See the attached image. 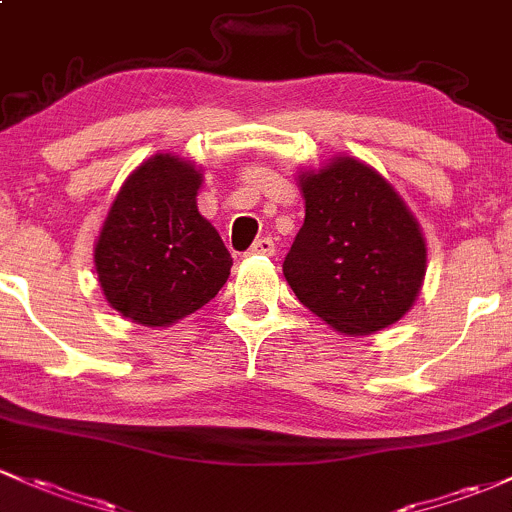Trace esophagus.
<instances>
[{
  "mask_svg": "<svg viewBox=\"0 0 512 512\" xmlns=\"http://www.w3.org/2000/svg\"><path fill=\"white\" fill-rule=\"evenodd\" d=\"M273 251H276V244H273V239H258L254 241V246L249 249L251 256H273Z\"/></svg>",
  "mask_w": 512,
  "mask_h": 512,
  "instance_id": "1",
  "label": "esophagus"
}]
</instances>
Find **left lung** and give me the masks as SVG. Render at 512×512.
Segmentation results:
<instances>
[{
  "instance_id": "1",
  "label": "left lung",
  "mask_w": 512,
  "mask_h": 512,
  "mask_svg": "<svg viewBox=\"0 0 512 512\" xmlns=\"http://www.w3.org/2000/svg\"><path fill=\"white\" fill-rule=\"evenodd\" d=\"M305 224L283 276L298 300L349 337L376 334L412 310L427 244L393 185L354 156L300 170Z\"/></svg>"
}]
</instances>
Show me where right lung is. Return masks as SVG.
Segmentation results:
<instances>
[{
	"label": "right lung",
	"mask_w": 512,
	"mask_h": 512,
	"mask_svg": "<svg viewBox=\"0 0 512 512\" xmlns=\"http://www.w3.org/2000/svg\"><path fill=\"white\" fill-rule=\"evenodd\" d=\"M202 170L173 153L146 158L114 197L95 241L109 307L144 327H168L227 283L232 256L197 210Z\"/></svg>",
	"instance_id": "1"
}]
</instances>
